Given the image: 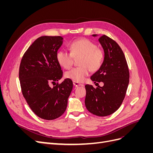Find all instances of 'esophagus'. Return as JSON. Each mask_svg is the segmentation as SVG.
I'll use <instances>...</instances> for the list:
<instances>
[{"mask_svg": "<svg viewBox=\"0 0 153 153\" xmlns=\"http://www.w3.org/2000/svg\"><path fill=\"white\" fill-rule=\"evenodd\" d=\"M73 84L74 86H75V87H78V86L83 85L82 84H80V83H79V82H75V81H73Z\"/></svg>", "mask_w": 153, "mask_h": 153, "instance_id": "obj_1", "label": "esophagus"}]
</instances>
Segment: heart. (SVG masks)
<instances>
[{
	"instance_id": "obj_1",
	"label": "heart",
	"mask_w": 153,
	"mask_h": 153,
	"mask_svg": "<svg viewBox=\"0 0 153 153\" xmlns=\"http://www.w3.org/2000/svg\"><path fill=\"white\" fill-rule=\"evenodd\" d=\"M71 52L60 50L57 52L56 59L64 69H70L75 58L80 57L81 66L73 68L66 72V76L77 82H82L89 75L90 71H96L101 67L105 59L104 50L97 47L93 41L86 38L76 39L69 44Z\"/></svg>"
}]
</instances>
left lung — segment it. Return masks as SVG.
I'll use <instances>...</instances> for the list:
<instances>
[{
	"mask_svg": "<svg viewBox=\"0 0 153 153\" xmlns=\"http://www.w3.org/2000/svg\"><path fill=\"white\" fill-rule=\"evenodd\" d=\"M98 40L104 50L105 59L91 79L94 83L103 82L104 85L96 89L92 85H85V105L91 114L104 117L114 113L121 105L129 84V72L119 45L106 35L100 36Z\"/></svg>",
	"mask_w": 153,
	"mask_h": 153,
	"instance_id": "obj_1",
	"label": "left lung"
}]
</instances>
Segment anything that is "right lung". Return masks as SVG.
<instances>
[{
  "label": "right lung",
  "instance_id": "obj_1",
  "mask_svg": "<svg viewBox=\"0 0 153 153\" xmlns=\"http://www.w3.org/2000/svg\"><path fill=\"white\" fill-rule=\"evenodd\" d=\"M62 39L61 36L39 37L27 50L20 65L23 96L33 112L45 120L57 119L64 113L73 89L69 78L58 83L63 72L56 54ZM52 83L55 84L53 88Z\"/></svg>",
  "mask_w": 153,
  "mask_h": 153
}]
</instances>
